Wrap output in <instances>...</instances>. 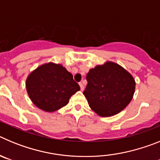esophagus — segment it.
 <instances>
[{"mask_svg": "<svg viewBox=\"0 0 160 160\" xmlns=\"http://www.w3.org/2000/svg\"><path fill=\"white\" fill-rule=\"evenodd\" d=\"M79 86H80V88H81V90L82 91L83 90H84V86H83V84L82 82H79Z\"/></svg>", "mask_w": 160, "mask_h": 160, "instance_id": "esophagus-1", "label": "esophagus"}]
</instances>
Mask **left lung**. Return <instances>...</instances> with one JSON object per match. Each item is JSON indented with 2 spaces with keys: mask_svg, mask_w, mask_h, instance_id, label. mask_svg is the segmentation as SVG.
<instances>
[{
  "mask_svg": "<svg viewBox=\"0 0 160 160\" xmlns=\"http://www.w3.org/2000/svg\"><path fill=\"white\" fill-rule=\"evenodd\" d=\"M83 94L89 106L102 117H110L122 111L132 99L135 82L125 69L111 62L97 66L87 74Z\"/></svg>",
  "mask_w": 160,
  "mask_h": 160,
  "instance_id": "obj_1",
  "label": "left lung"
}]
</instances>
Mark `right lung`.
Here are the masks:
<instances>
[{
  "instance_id": "obj_1",
  "label": "right lung",
  "mask_w": 160,
  "mask_h": 160,
  "mask_svg": "<svg viewBox=\"0 0 160 160\" xmlns=\"http://www.w3.org/2000/svg\"><path fill=\"white\" fill-rule=\"evenodd\" d=\"M26 90L36 107L53 112L65 107L80 90L73 75L60 64L49 62L38 67L26 79Z\"/></svg>"
}]
</instances>
